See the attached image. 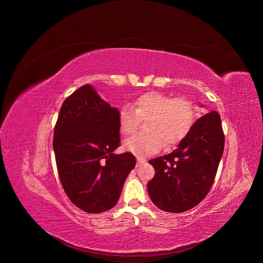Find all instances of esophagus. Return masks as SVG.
<instances>
[{
    "instance_id": "obj_1",
    "label": "esophagus",
    "mask_w": 263,
    "mask_h": 263,
    "mask_svg": "<svg viewBox=\"0 0 263 263\" xmlns=\"http://www.w3.org/2000/svg\"><path fill=\"white\" fill-rule=\"evenodd\" d=\"M144 163H145V160H144L143 158L137 157V166H140V165H142V164H144Z\"/></svg>"
}]
</instances>
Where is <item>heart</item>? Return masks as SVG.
I'll use <instances>...</instances> for the list:
<instances>
[{
    "label": "heart",
    "mask_w": 263,
    "mask_h": 263,
    "mask_svg": "<svg viewBox=\"0 0 263 263\" xmlns=\"http://www.w3.org/2000/svg\"><path fill=\"white\" fill-rule=\"evenodd\" d=\"M196 117V106L190 99H172L158 91L145 92L133 102V107L124 105L119 111L120 129L125 135L136 130L140 119H147L146 130L126 139L124 147L138 156L151 155L162 144L171 147L190 133Z\"/></svg>",
    "instance_id": "b5f03b06"
}]
</instances>
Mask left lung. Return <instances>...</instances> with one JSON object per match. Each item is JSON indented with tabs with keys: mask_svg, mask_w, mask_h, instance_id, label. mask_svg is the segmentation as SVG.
Segmentation results:
<instances>
[{
	"mask_svg": "<svg viewBox=\"0 0 263 263\" xmlns=\"http://www.w3.org/2000/svg\"><path fill=\"white\" fill-rule=\"evenodd\" d=\"M223 144L220 117L210 111L194 124L171 154L148 161L155 168L154 178L147 183L152 202L174 213L197 206L213 184Z\"/></svg>",
	"mask_w": 263,
	"mask_h": 263,
	"instance_id": "left-lung-1",
	"label": "left lung"
}]
</instances>
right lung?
<instances>
[{"label":"right lung","mask_w":263,"mask_h":263,"mask_svg":"<svg viewBox=\"0 0 263 263\" xmlns=\"http://www.w3.org/2000/svg\"><path fill=\"white\" fill-rule=\"evenodd\" d=\"M119 109L111 107L90 84L63 102L55 126L53 148L63 190L72 204L88 213L115 207L135 167L120 146Z\"/></svg>","instance_id":"1"}]
</instances>
